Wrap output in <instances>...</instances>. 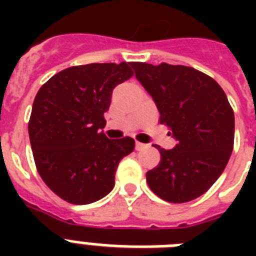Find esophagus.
Wrapping results in <instances>:
<instances>
[{
    "mask_svg": "<svg viewBox=\"0 0 256 256\" xmlns=\"http://www.w3.org/2000/svg\"><path fill=\"white\" fill-rule=\"evenodd\" d=\"M144 148H146V144H140V142H136V150H138V152H140V150H144Z\"/></svg>",
    "mask_w": 256,
    "mask_h": 256,
    "instance_id": "34e87169",
    "label": "esophagus"
}]
</instances>
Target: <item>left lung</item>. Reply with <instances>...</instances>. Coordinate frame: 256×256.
Instances as JSON below:
<instances>
[{
	"instance_id": "obj_1",
	"label": "left lung",
	"mask_w": 256,
	"mask_h": 256,
	"mask_svg": "<svg viewBox=\"0 0 256 256\" xmlns=\"http://www.w3.org/2000/svg\"><path fill=\"white\" fill-rule=\"evenodd\" d=\"M130 65L156 102L160 122L176 140L172 150L156 146L160 162L146 174L148 187L168 202H190L214 184L230 160L234 112L223 88L199 70L168 64Z\"/></svg>"
}]
</instances>
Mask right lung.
Masks as SVG:
<instances>
[{
    "label": "right lung",
    "mask_w": 256,
    "mask_h": 256,
    "mask_svg": "<svg viewBox=\"0 0 256 256\" xmlns=\"http://www.w3.org/2000/svg\"><path fill=\"white\" fill-rule=\"evenodd\" d=\"M130 64H88L53 76L38 90L29 120L34 162L46 186L73 204L112 190L118 164L134 150L130 136L108 140L104 112L112 90L132 76Z\"/></svg>",
    "instance_id": "obj_1"
}]
</instances>
